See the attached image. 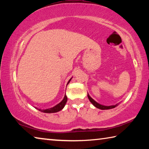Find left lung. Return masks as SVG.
I'll use <instances>...</instances> for the list:
<instances>
[{
  "instance_id": "1",
  "label": "left lung",
  "mask_w": 149,
  "mask_h": 149,
  "mask_svg": "<svg viewBox=\"0 0 149 149\" xmlns=\"http://www.w3.org/2000/svg\"><path fill=\"white\" fill-rule=\"evenodd\" d=\"M87 97L89 98V99L90 100V102L92 103V104L95 106V107H97V108H99V109H101V110H108V109H111V108H114L116 107L117 104H115V105H111V106H104V105H102L99 104V103H98L95 101V100H93L91 97H90L89 94H87Z\"/></svg>"
}]
</instances>
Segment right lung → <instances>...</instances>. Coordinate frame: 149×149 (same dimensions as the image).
I'll list each match as a JSON object with an SVG mask.
<instances>
[{"label":"right lung","mask_w":149,"mask_h":149,"mask_svg":"<svg viewBox=\"0 0 149 149\" xmlns=\"http://www.w3.org/2000/svg\"><path fill=\"white\" fill-rule=\"evenodd\" d=\"M72 79V78L69 80V81L68 84H69L70 80ZM67 100H68V98L66 97V95H65L64 96V98L63 99V100H62L61 102H60L59 104H58L57 105L54 106V107L52 108H47V109H38L39 111H41L42 112H45V113H54V112H58V111L61 110L64 107V106L65 104V103L67 102Z\"/></svg>","instance_id":"add662e5"}]
</instances>
